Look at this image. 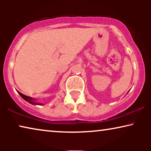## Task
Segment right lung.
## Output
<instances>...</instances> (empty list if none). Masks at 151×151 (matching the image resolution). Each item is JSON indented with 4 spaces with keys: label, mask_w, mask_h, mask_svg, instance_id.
Here are the masks:
<instances>
[{
    "label": "right lung",
    "mask_w": 151,
    "mask_h": 151,
    "mask_svg": "<svg viewBox=\"0 0 151 151\" xmlns=\"http://www.w3.org/2000/svg\"><path fill=\"white\" fill-rule=\"evenodd\" d=\"M17 92L18 93V94H19L20 96H21L22 98L24 99V100H26L27 102H28L29 103H30V104H34V105H42V104H40V103H37V102H35V101H34V99L32 98H31V97L27 96H25V95L19 92V91H17Z\"/></svg>",
    "instance_id": "1"
}]
</instances>
